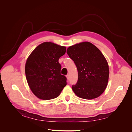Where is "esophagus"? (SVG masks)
I'll return each mask as SVG.
<instances>
[{
  "label": "esophagus",
  "mask_w": 132,
  "mask_h": 132,
  "mask_svg": "<svg viewBox=\"0 0 132 132\" xmlns=\"http://www.w3.org/2000/svg\"><path fill=\"white\" fill-rule=\"evenodd\" d=\"M66 77H67V79L69 80V74H67V75H66Z\"/></svg>",
  "instance_id": "34e87169"
}]
</instances>
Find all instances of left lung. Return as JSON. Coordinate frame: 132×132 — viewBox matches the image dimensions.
Here are the masks:
<instances>
[{
	"mask_svg": "<svg viewBox=\"0 0 132 132\" xmlns=\"http://www.w3.org/2000/svg\"><path fill=\"white\" fill-rule=\"evenodd\" d=\"M67 53L78 69V81L72 85L75 95L86 100L100 96L109 77V65L101 52L91 43L83 42L68 48Z\"/></svg>",
	"mask_w": 132,
	"mask_h": 132,
	"instance_id": "8db88e82",
	"label": "left lung"
}]
</instances>
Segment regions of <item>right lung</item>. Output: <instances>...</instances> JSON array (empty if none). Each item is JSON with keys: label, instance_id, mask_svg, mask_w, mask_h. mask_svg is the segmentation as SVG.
Returning a JSON list of instances; mask_svg holds the SVG:
<instances>
[{"label": "right lung", "instance_id": "1", "mask_svg": "<svg viewBox=\"0 0 132 132\" xmlns=\"http://www.w3.org/2000/svg\"><path fill=\"white\" fill-rule=\"evenodd\" d=\"M66 47L52 42L38 45L28 57L25 74L30 89L38 98L47 100L57 97L67 85V78L61 74L59 58Z\"/></svg>", "mask_w": 132, "mask_h": 132}]
</instances>
